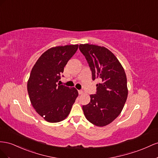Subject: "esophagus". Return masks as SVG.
Returning <instances> with one entry per match:
<instances>
[{
    "mask_svg": "<svg viewBox=\"0 0 158 158\" xmlns=\"http://www.w3.org/2000/svg\"><path fill=\"white\" fill-rule=\"evenodd\" d=\"M78 93H79V94H82L83 93V91H82V90H79V91H78Z\"/></svg>",
    "mask_w": 158,
    "mask_h": 158,
    "instance_id": "1",
    "label": "esophagus"
}]
</instances>
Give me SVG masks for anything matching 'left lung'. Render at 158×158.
<instances>
[{
    "instance_id": "8db88e82",
    "label": "left lung",
    "mask_w": 158,
    "mask_h": 158,
    "mask_svg": "<svg viewBox=\"0 0 158 158\" xmlns=\"http://www.w3.org/2000/svg\"><path fill=\"white\" fill-rule=\"evenodd\" d=\"M86 58L93 80H98L96 94L83 106L86 118L97 127H105L118 116L127 99V79L124 69L116 56L105 47L80 44Z\"/></svg>"
}]
</instances>
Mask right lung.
I'll return each instance as SVG.
<instances>
[{
	"mask_svg": "<svg viewBox=\"0 0 158 158\" xmlns=\"http://www.w3.org/2000/svg\"><path fill=\"white\" fill-rule=\"evenodd\" d=\"M78 46L77 44L67 45L48 49L31 71L27 83L30 102L35 111L49 123L64 120L78 97L75 87L57 83Z\"/></svg>",
	"mask_w": 158,
	"mask_h": 158,
	"instance_id": "obj_1",
	"label": "right lung"
}]
</instances>
